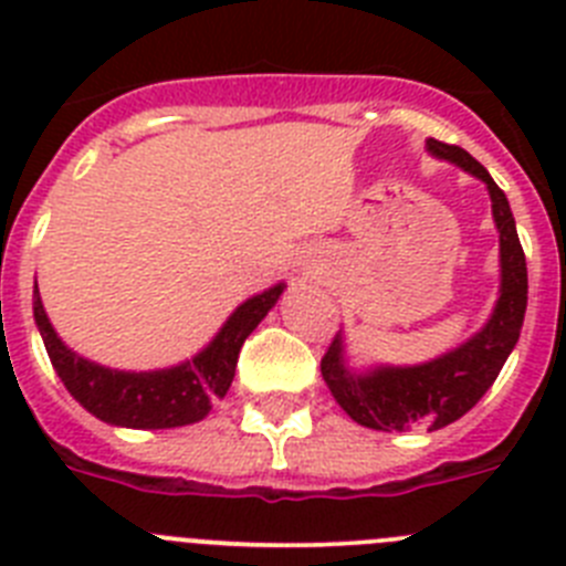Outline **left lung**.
I'll return each instance as SVG.
<instances>
[{
	"label": "left lung",
	"mask_w": 566,
	"mask_h": 566,
	"mask_svg": "<svg viewBox=\"0 0 566 566\" xmlns=\"http://www.w3.org/2000/svg\"><path fill=\"white\" fill-rule=\"evenodd\" d=\"M428 149L437 158L457 164L464 172L476 175L488 184L493 221L499 229L502 289L488 326L431 363L411 365V368L385 365L374 371L354 374L343 363V337L337 334L332 339L328 352L319 359V371L328 391L354 422L374 431H411V428L439 431L464 417L484 397L490 385L496 382L502 365L518 343L524 312H527V263L504 192L490 178L488 169L462 147L428 138Z\"/></svg>",
	"instance_id": "left-lung-1"
}]
</instances>
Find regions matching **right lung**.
Returning <instances> with one entry per match:
<instances>
[{"mask_svg":"<svg viewBox=\"0 0 566 566\" xmlns=\"http://www.w3.org/2000/svg\"><path fill=\"white\" fill-rule=\"evenodd\" d=\"M283 294V283L234 308L227 326L187 363L164 371H113L70 352L44 314L39 286L33 289V317L42 332L48 357L62 377L64 388L78 405L102 422L122 428H181L201 422L212 411L214 399H223L234 379L238 354L249 334L269 314Z\"/></svg>","mask_w":566,"mask_h":566,"instance_id":"right-lung-1","label":"right lung"}]
</instances>
